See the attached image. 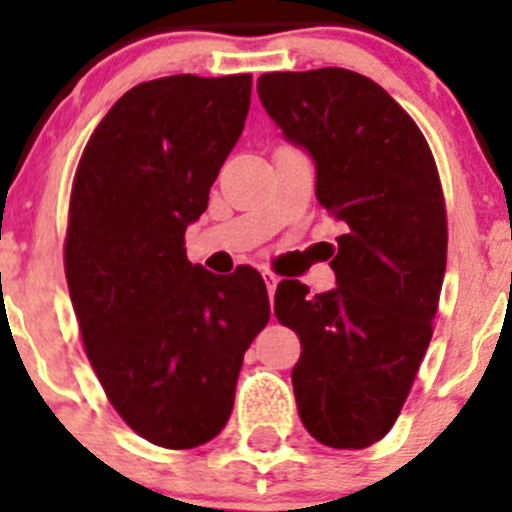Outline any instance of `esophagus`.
I'll return each instance as SVG.
<instances>
[{"label":"esophagus","mask_w":512,"mask_h":512,"mask_svg":"<svg viewBox=\"0 0 512 512\" xmlns=\"http://www.w3.org/2000/svg\"><path fill=\"white\" fill-rule=\"evenodd\" d=\"M261 277H264V284H266V289H269V297H274V292H277L279 277H277V274H274V271H269V269H264V271H261Z\"/></svg>","instance_id":"34e87169"}]
</instances>
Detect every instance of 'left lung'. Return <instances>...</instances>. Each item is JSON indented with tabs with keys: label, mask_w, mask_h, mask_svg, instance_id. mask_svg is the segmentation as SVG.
Here are the masks:
<instances>
[{
	"label": "left lung",
	"mask_w": 512,
	"mask_h": 512,
	"mask_svg": "<svg viewBox=\"0 0 512 512\" xmlns=\"http://www.w3.org/2000/svg\"><path fill=\"white\" fill-rule=\"evenodd\" d=\"M256 89L343 225L336 289L312 297L282 279L274 297L302 343L297 413L330 449H366L395 425L433 336L449 243L436 161L413 117L356 71H274Z\"/></svg>",
	"instance_id": "left-lung-1"
}]
</instances>
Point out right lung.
Listing matches in <instances>:
<instances>
[{
  "label": "right lung",
  "instance_id": "add662e5",
  "mask_svg": "<svg viewBox=\"0 0 512 512\" xmlns=\"http://www.w3.org/2000/svg\"><path fill=\"white\" fill-rule=\"evenodd\" d=\"M248 107L251 74L143 81L102 117L74 176L63 264L81 341L112 408L164 449L223 431L269 323L259 271L217 277L184 248Z\"/></svg>",
  "mask_w": 512,
  "mask_h": 512
}]
</instances>
